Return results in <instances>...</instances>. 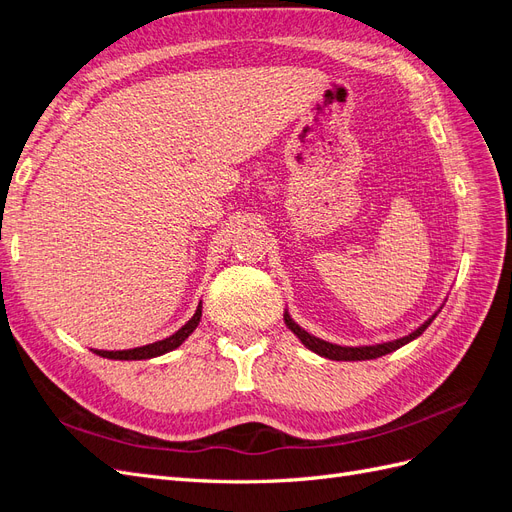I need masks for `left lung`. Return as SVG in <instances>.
I'll use <instances>...</instances> for the list:
<instances>
[{"instance_id": "8db88e82", "label": "left lung", "mask_w": 512, "mask_h": 512, "mask_svg": "<svg viewBox=\"0 0 512 512\" xmlns=\"http://www.w3.org/2000/svg\"><path fill=\"white\" fill-rule=\"evenodd\" d=\"M284 320H286V327L297 335L301 342L309 348L314 350L316 354L324 356V359H331V361H367V359H378V356H384L389 354L401 346H406L408 342H412V339H416L418 335H421L433 318H429L423 327H418L414 333L401 337V339H395V342H386V344H378V346H359V348H348V346H337V344H329L324 342V339H318L314 335H309L307 331H303L297 322H294L288 312L284 314Z\"/></svg>"}]
</instances>
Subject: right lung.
Wrapping results in <instances>:
<instances>
[{
	"mask_svg": "<svg viewBox=\"0 0 512 512\" xmlns=\"http://www.w3.org/2000/svg\"><path fill=\"white\" fill-rule=\"evenodd\" d=\"M200 316H203V305H198L196 314L183 324V327L173 333L170 337L162 339V342H153L149 346H141V348H132V350H94L98 356H104V359H115V361H141V359H153V356H160L164 352L175 350L177 346H181L188 335L198 327Z\"/></svg>",
	"mask_w": 512,
	"mask_h": 512,
	"instance_id": "1",
	"label": "right lung"
}]
</instances>
